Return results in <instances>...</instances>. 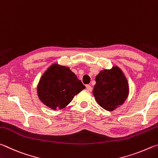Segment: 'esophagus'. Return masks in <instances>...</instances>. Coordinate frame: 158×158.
Instances as JSON below:
<instances>
[{"label":"esophagus","instance_id":"1","mask_svg":"<svg viewBox=\"0 0 158 158\" xmlns=\"http://www.w3.org/2000/svg\"><path fill=\"white\" fill-rule=\"evenodd\" d=\"M86 88H87V89L88 90V91H89V92H92V87L90 86V85H86Z\"/></svg>","mask_w":158,"mask_h":158}]
</instances>
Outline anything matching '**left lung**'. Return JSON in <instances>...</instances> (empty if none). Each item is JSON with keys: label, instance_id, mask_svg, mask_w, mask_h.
I'll return each instance as SVG.
<instances>
[{"label": "left lung", "instance_id": "8db88e82", "mask_svg": "<svg viewBox=\"0 0 158 158\" xmlns=\"http://www.w3.org/2000/svg\"><path fill=\"white\" fill-rule=\"evenodd\" d=\"M95 81L96 83L93 90L95 100L107 111H113L122 106L128 98V80L117 66L101 71Z\"/></svg>", "mask_w": 158, "mask_h": 158}]
</instances>
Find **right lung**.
Returning a JSON list of instances; mask_svg holds the SVG:
<instances>
[{"label":"right lung","instance_id":"add662e5","mask_svg":"<svg viewBox=\"0 0 158 158\" xmlns=\"http://www.w3.org/2000/svg\"><path fill=\"white\" fill-rule=\"evenodd\" d=\"M85 89L76 75L67 66L54 63L46 69L38 82L40 100L52 110L63 109Z\"/></svg>","mask_w":158,"mask_h":158}]
</instances>
